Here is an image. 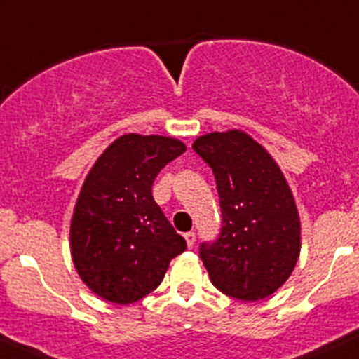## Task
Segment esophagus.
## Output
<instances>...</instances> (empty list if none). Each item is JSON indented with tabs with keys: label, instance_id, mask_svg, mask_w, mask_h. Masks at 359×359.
<instances>
[{
	"label": "esophagus",
	"instance_id": "obj_1",
	"mask_svg": "<svg viewBox=\"0 0 359 359\" xmlns=\"http://www.w3.org/2000/svg\"><path fill=\"white\" fill-rule=\"evenodd\" d=\"M184 238H186L187 247H193V245H194V242H196V235H194L193 231L186 233V235H184Z\"/></svg>",
	"mask_w": 359,
	"mask_h": 359
}]
</instances>
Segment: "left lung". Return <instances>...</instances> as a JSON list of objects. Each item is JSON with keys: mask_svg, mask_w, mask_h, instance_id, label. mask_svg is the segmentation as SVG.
<instances>
[{"mask_svg": "<svg viewBox=\"0 0 359 359\" xmlns=\"http://www.w3.org/2000/svg\"><path fill=\"white\" fill-rule=\"evenodd\" d=\"M193 149L214 172L222 212L219 238L200 247L212 284L236 300H263L290 279L300 256L290 184L270 152L242 130L201 135Z\"/></svg>", "mask_w": 359, "mask_h": 359, "instance_id": "obj_1", "label": "left lung"}]
</instances>
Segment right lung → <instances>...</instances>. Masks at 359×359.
Returning <instances> with one entry per match:
<instances>
[{
	"instance_id": "add662e5",
	"label": "right lung",
	"mask_w": 359,
	"mask_h": 359,
	"mask_svg": "<svg viewBox=\"0 0 359 359\" xmlns=\"http://www.w3.org/2000/svg\"><path fill=\"white\" fill-rule=\"evenodd\" d=\"M184 151L177 138L128 133L87 173L73 208L69 249L82 283L103 300L138 302L186 250V240L152 198L156 175Z\"/></svg>"
}]
</instances>
